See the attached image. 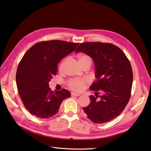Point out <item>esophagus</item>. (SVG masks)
Masks as SVG:
<instances>
[{"mask_svg": "<svg viewBox=\"0 0 151 151\" xmlns=\"http://www.w3.org/2000/svg\"><path fill=\"white\" fill-rule=\"evenodd\" d=\"M81 94H79V93H74V92H72L71 93V96H79Z\"/></svg>", "mask_w": 151, "mask_h": 151, "instance_id": "esophagus-1", "label": "esophagus"}]
</instances>
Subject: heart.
<instances>
[{
    "mask_svg": "<svg viewBox=\"0 0 151 151\" xmlns=\"http://www.w3.org/2000/svg\"><path fill=\"white\" fill-rule=\"evenodd\" d=\"M77 60L79 65L83 67L86 66H90L92 64V58L89 55L85 53H81L77 55ZM66 60H63L60 65V70H62ZM87 83V80L85 79H72L68 81V86L69 88L76 91H81L84 88Z\"/></svg>",
    "mask_w": 151,
    "mask_h": 151,
    "instance_id": "b5f03b06",
    "label": "heart"
}]
</instances>
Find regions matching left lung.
I'll use <instances>...</instances> for the list:
<instances>
[{"instance_id":"8db88e82","label":"left lung","mask_w":151,"mask_h":151,"mask_svg":"<svg viewBox=\"0 0 151 151\" xmlns=\"http://www.w3.org/2000/svg\"><path fill=\"white\" fill-rule=\"evenodd\" d=\"M76 52L92 57L97 80L90 87L95 96L83 109L94 123H104L120 115L129 103L133 80L131 64L125 54L109 43L85 42Z\"/></svg>"}]
</instances>
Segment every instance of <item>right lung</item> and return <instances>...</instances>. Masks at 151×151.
<instances>
[{
	"label": "right lung",
	"instance_id": "1",
	"mask_svg": "<svg viewBox=\"0 0 151 151\" xmlns=\"http://www.w3.org/2000/svg\"><path fill=\"white\" fill-rule=\"evenodd\" d=\"M79 44L57 40L43 41L25 53L18 65L16 79L21 101L31 115L40 118L52 117L58 111L63 100L70 97L65 89L53 92L48 83L57 74L58 62Z\"/></svg>",
	"mask_w": 151,
	"mask_h": 151
}]
</instances>
